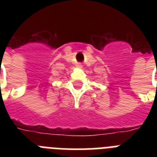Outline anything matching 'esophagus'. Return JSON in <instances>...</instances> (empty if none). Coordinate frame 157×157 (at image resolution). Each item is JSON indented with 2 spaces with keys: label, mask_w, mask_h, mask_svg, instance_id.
I'll use <instances>...</instances> for the list:
<instances>
[{
  "label": "esophagus",
  "mask_w": 157,
  "mask_h": 157,
  "mask_svg": "<svg viewBox=\"0 0 157 157\" xmlns=\"http://www.w3.org/2000/svg\"><path fill=\"white\" fill-rule=\"evenodd\" d=\"M78 66H79L80 67H82V65H78Z\"/></svg>",
  "instance_id": "esophagus-1"
}]
</instances>
